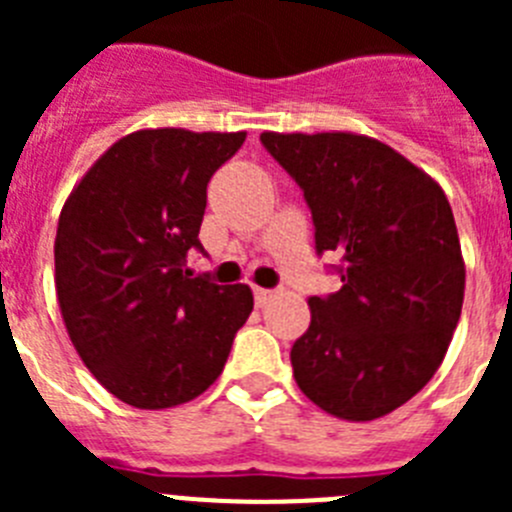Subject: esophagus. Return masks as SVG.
I'll list each match as a JSON object with an SVG mask.
<instances>
[{"label":"esophagus","mask_w":512,"mask_h":512,"mask_svg":"<svg viewBox=\"0 0 512 512\" xmlns=\"http://www.w3.org/2000/svg\"><path fill=\"white\" fill-rule=\"evenodd\" d=\"M271 297H274V289H264V287L253 289V300H256V305L259 307H264Z\"/></svg>","instance_id":"34e87169"}]
</instances>
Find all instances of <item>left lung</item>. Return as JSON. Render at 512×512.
Wrapping results in <instances>:
<instances>
[{
    "label": "left lung",
    "mask_w": 512,
    "mask_h": 512,
    "mask_svg": "<svg viewBox=\"0 0 512 512\" xmlns=\"http://www.w3.org/2000/svg\"><path fill=\"white\" fill-rule=\"evenodd\" d=\"M305 194L315 251H333V295L310 297L292 346L297 387L325 413L374 420L441 366L464 302V259L443 189L408 158L354 133H264Z\"/></svg>",
    "instance_id": "left-lung-1"
}]
</instances>
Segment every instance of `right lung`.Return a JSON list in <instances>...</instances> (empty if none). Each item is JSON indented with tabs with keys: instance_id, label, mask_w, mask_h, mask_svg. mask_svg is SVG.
Segmentation results:
<instances>
[{
	"instance_id": "1",
	"label": "right lung",
	"mask_w": 512,
	"mask_h": 512,
	"mask_svg": "<svg viewBox=\"0 0 512 512\" xmlns=\"http://www.w3.org/2000/svg\"><path fill=\"white\" fill-rule=\"evenodd\" d=\"M246 133L138 130L87 171L56 230V292L81 361L140 410L210 387L253 310L248 284L187 269L202 251L207 184Z\"/></svg>"
}]
</instances>
